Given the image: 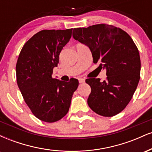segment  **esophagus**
I'll use <instances>...</instances> for the list:
<instances>
[{
    "instance_id": "34e87169",
    "label": "esophagus",
    "mask_w": 152,
    "mask_h": 152,
    "mask_svg": "<svg viewBox=\"0 0 152 152\" xmlns=\"http://www.w3.org/2000/svg\"><path fill=\"white\" fill-rule=\"evenodd\" d=\"M78 81L80 83H85V79L84 78H78Z\"/></svg>"
}]
</instances>
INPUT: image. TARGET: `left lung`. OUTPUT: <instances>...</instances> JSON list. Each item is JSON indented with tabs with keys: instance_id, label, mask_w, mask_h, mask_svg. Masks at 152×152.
<instances>
[{
	"instance_id": "left-lung-1",
	"label": "left lung",
	"mask_w": 152,
	"mask_h": 152,
	"mask_svg": "<svg viewBox=\"0 0 152 152\" xmlns=\"http://www.w3.org/2000/svg\"><path fill=\"white\" fill-rule=\"evenodd\" d=\"M75 40L88 47L94 63L106 69V81L88 78L91 88L88 105L103 116H113L125 109L140 79L141 61L132 38L121 28L97 24L73 31Z\"/></svg>"
}]
</instances>
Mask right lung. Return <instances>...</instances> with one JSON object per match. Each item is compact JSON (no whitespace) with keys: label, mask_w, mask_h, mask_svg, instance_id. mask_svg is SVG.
<instances>
[{"label":"right lung","mask_w":152,"mask_h":152,"mask_svg":"<svg viewBox=\"0 0 152 152\" xmlns=\"http://www.w3.org/2000/svg\"><path fill=\"white\" fill-rule=\"evenodd\" d=\"M72 28L43 30L31 37L22 48L16 64L19 89L29 109L38 119L52 123L67 114L78 81L53 78L63 47L69 41Z\"/></svg>","instance_id":"right-lung-1"}]
</instances>
